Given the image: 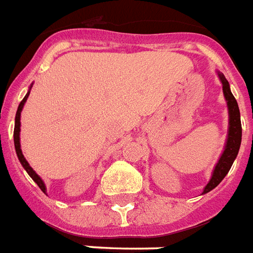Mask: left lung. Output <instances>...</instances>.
<instances>
[{"instance_id": "left-lung-1", "label": "left lung", "mask_w": 253, "mask_h": 253, "mask_svg": "<svg viewBox=\"0 0 253 253\" xmlns=\"http://www.w3.org/2000/svg\"><path fill=\"white\" fill-rule=\"evenodd\" d=\"M217 75H219L221 84H223V92H224V98L227 101V106H228V136H227V142H225L224 151H223L221 157L219 158V162L213 169L210 182H208L207 186L204 187L203 194H207L211 190H213L224 179V176L231 169V166L238 157L239 148H240V143H242V122H240V111H239L238 102L235 99V96L232 95L228 81L225 80L224 75L221 73H217Z\"/></svg>"}]
</instances>
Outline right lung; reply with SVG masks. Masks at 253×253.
Masks as SVG:
<instances>
[{
  "label": "right lung",
  "instance_id": "right-lung-1",
  "mask_svg": "<svg viewBox=\"0 0 253 253\" xmlns=\"http://www.w3.org/2000/svg\"><path fill=\"white\" fill-rule=\"evenodd\" d=\"M29 94H30V90L28 91V94L25 95V98L21 101V103H19L18 106V110H17V114H15V125H14V147H15V152H17V157H18L19 162H21V165H22V167H24L25 169H26V172L30 175V178L34 180V182L37 183V186L40 187L42 190V192H45L46 194V186L45 183H43V180H42L41 178H40V175H37L36 171L30 167V165L28 163V161L25 159L24 154H22V150H21V143H19V131H21V111H22V109H24V105L25 102H26V99H28Z\"/></svg>",
  "mask_w": 253,
  "mask_h": 253
}]
</instances>
